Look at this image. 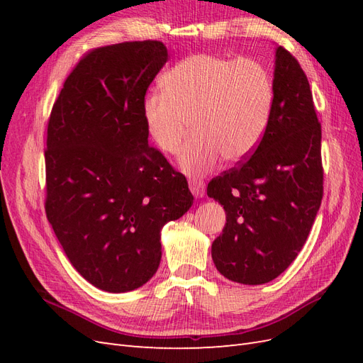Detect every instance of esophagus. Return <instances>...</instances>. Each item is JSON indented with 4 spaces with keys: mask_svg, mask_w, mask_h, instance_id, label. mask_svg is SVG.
<instances>
[{
    "mask_svg": "<svg viewBox=\"0 0 363 363\" xmlns=\"http://www.w3.org/2000/svg\"><path fill=\"white\" fill-rule=\"evenodd\" d=\"M189 189L195 196H203L206 192V184L200 179H191L189 180Z\"/></svg>",
    "mask_w": 363,
    "mask_h": 363,
    "instance_id": "esophagus-1",
    "label": "esophagus"
}]
</instances>
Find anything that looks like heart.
<instances>
[{"label":"heart","instance_id":"b5f03b06","mask_svg":"<svg viewBox=\"0 0 363 363\" xmlns=\"http://www.w3.org/2000/svg\"><path fill=\"white\" fill-rule=\"evenodd\" d=\"M162 86L163 92H150L142 103L147 133L159 150L175 155L191 121L195 136L180 155L188 174L208 172L223 156H250L268 128L274 84L256 59L194 54L175 63Z\"/></svg>","mask_w":363,"mask_h":363}]
</instances>
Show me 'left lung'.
I'll list each match as a JSON object with an SVG mask.
<instances>
[{"label": "left lung", "mask_w": 363, "mask_h": 363, "mask_svg": "<svg viewBox=\"0 0 363 363\" xmlns=\"http://www.w3.org/2000/svg\"><path fill=\"white\" fill-rule=\"evenodd\" d=\"M268 128L251 156L207 184L227 223L212 244L224 277L262 284L298 256L323 200L321 124L298 60L279 47Z\"/></svg>", "instance_id": "left-lung-1"}]
</instances>
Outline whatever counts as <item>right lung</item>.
Masks as SVG:
<instances>
[{
	"label": "right lung",
	"mask_w": 363,
	"mask_h": 363,
	"mask_svg": "<svg viewBox=\"0 0 363 363\" xmlns=\"http://www.w3.org/2000/svg\"><path fill=\"white\" fill-rule=\"evenodd\" d=\"M167 60L159 40L87 51L48 119L47 218L72 267L107 292L133 291L155 276L162 227L194 203L184 175L148 145L142 116Z\"/></svg>",
	"instance_id": "obj_1"
}]
</instances>
